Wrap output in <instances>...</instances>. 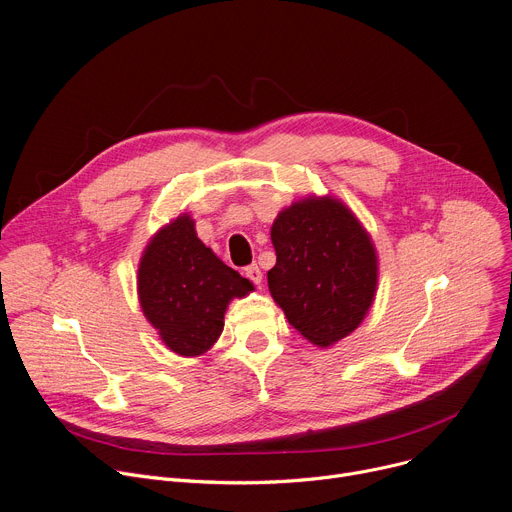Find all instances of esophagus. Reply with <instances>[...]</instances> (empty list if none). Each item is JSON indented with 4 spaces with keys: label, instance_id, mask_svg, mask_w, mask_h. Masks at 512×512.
<instances>
[{
    "label": "esophagus",
    "instance_id": "34e87169",
    "mask_svg": "<svg viewBox=\"0 0 512 512\" xmlns=\"http://www.w3.org/2000/svg\"><path fill=\"white\" fill-rule=\"evenodd\" d=\"M245 277H249V280H251L255 286H259L261 280H263V273H261V269L253 263V265L245 267Z\"/></svg>",
    "mask_w": 512,
    "mask_h": 512
}]
</instances>
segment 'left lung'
I'll list each match as a JSON object with an SVG mask.
<instances>
[{
    "instance_id": "8db88e82",
    "label": "left lung",
    "mask_w": 512,
    "mask_h": 512,
    "mask_svg": "<svg viewBox=\"0 0 512 512\" xmlns=\"http://www.w3.org/2000/svg\"><path fill=\"white\" fill-rule=\"evenodd\" d=\"M275 265L269 292L292 327L318 347L351 335L378 286L374 243L337 198H306L277 214L271 226Z\"/></svg>"
}]
</instances>
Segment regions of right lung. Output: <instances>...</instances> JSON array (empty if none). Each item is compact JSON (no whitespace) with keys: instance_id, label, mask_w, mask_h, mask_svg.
Returning a JSON list of instances; mask_svg holds the SVG:
<instances>
[{"instance_id":"1","label":"right lung","mask_w":512,"mask_h":512,"mask_svg":"<svg viewBox=\"0 0 512 512\" xmlns=\"http://www.w3.org/2000/svg\"><path fill=\"white\" fill-rule=\"evenodd\" d=\"M251 290L247 277L224 265L198 239L188 214L157 232L138 265L143 314L163 343L183 357L206 353L224 329L228 302Z\"/></svg>"}]
</instances>
